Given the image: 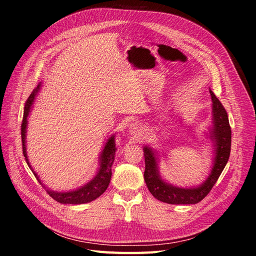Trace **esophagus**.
I'll return each instance as SVG.
<instances>
[{"instance_id":"esophagus-1","label":"esophagus","mask_w":256,"mask_h":256,"mask_svg":"<svg viewBox=\"0 0 256 256\" xmlns=\"http://www.w3.org/2000/svg\"><path fill=\"white\" fill-rule=\"evenodd\" d=\"M128 133L135 137L142 136L144 133V128L139 122H132L128 126Z\"/></svg>"}]
</instances>
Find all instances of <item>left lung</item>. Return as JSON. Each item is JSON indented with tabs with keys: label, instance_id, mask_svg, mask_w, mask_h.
<instances>
[{
	"label": "left lung",
	"instance_id": "obj_1",
	"mask_svg": "<svg viewBox=\"0 0 256 256\" xmlns=\"http://www.w3.org/2000/svg\"><path fill=\"white\" fill-rule=\"evenodd\" d=\"M210 94L212 101V126L210 132V138L215 146V158L212 171L205 182L194 188H180L164 182L160 174L158 158L155 151L150 146H146L144 148L146 162L144 182L153 196L162 202L168 204L199 203L212 190L228 160L232 138L228 117L218 98L212 90H210Z\"/></svg>",
	"mask_w": 256,
	"mask_h": 256
}]
</instances>
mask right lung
Returning a JSON list of instances; mask_svg holds the SVG:
<instances>
[{
  "mask_svg": "<svg viewBox=\"0 0 256 256\" xmlns=\"http://www.w3.org/2000/svg\"><path fill=\"white\" fill-rule=\"evenodd\" d=\"M41 84H38V86L32 90V92L28 96V101L26 102V106H24V114H23V120L21 124V138H22V149H23V155L26 158V160L28 164V167L32 169L30 164L28 158L26 154V126H28V117L30 112V108L34 103L35 96L40 90ZM116 144H114V135L107 139V142L105 144L104 149L100 156V167L98 169V172L96 176L89 180V182L74 190L67 192H53L51 189L46 188L37 176V173L32 169V173H34L35 178L38 180V182L42 185L46 189V192L50 194L53 199L57 202L62 204H84L92 202L96 200V198L100 196L110 185V178H112V162L114 160V153H116Z\"/></svg>",
  "mask_w": 256,
  "mask_h": 256,
  "instance_id": "obj_1",
  "label": "right lung"
}]
</instances>
